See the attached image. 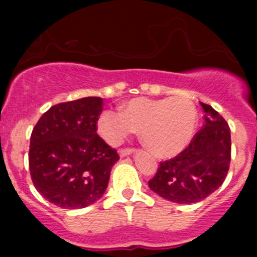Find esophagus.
Segmentation results:
<instances>
[{
    "label": "esophagus",
    "instance_id": "esophagus-1",
    "mask_svg": "<svg viewBox=\"0 0 257 257\" xmlns=\"http://www.w3.org/2000/svg\"><path fill=\"white\" fill-rule=\"evenodd\" d=\"M134 151H135L134 148H122V149H119V156L121 157L130 156L131 153H134Z\"/></svg>",
    "mask_w": 257,
    "mask_h": 257
}]
</instances>
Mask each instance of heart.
<instances>
[{"instance_id": "1", "label": "heart", "mask_w": 257, "mask_h": 257, "mask_svg": "<svg viewBox=\"0 0 257 257\" xmlns=\"http://www.w3.org/2000/svg\"><path fill=\"white\" fill-rule=\"evenodd\" d=\"M197 126V110L187 97H136L122 112L104 110L97 118V130L110 145L121 144L133 130H140L144 144L160 157L183 151Z\"/></svg>"}]
</instances>
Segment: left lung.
<instances>
[{"instance_id":"obj_1","label":"left lung","mask_w":257,"mask_h":257,"mask_svg":"<svg viewBox=\"0 0 257 257\" xmlns=\"http://www.w3.org/2000/svg\"><path fill=\"white\" fill-rule=\"evenodd\" d=\"M201 105L206 113L205 126L183 152L161 162L148 181L154 193L175 203L201 202L224 183L229 171L230 128L212 106Z\"/></svg>"}]
</instances>
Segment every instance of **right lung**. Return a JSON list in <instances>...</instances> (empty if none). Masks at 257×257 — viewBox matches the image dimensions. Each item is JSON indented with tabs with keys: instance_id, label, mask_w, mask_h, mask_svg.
Instances as JSON below:
<instances>
[{
	"instance_id": "1",
	"label": "right lung",
	"mask_w": 257,
	"mask_h": 257,
	"mask_svg": "<svg viewBox=\"0 0 257 257\" xmlns=\"http://www.w3.org/2000/svg\"><path fill=\"white\" fill-rule=\"evenodd\" d=\"M103 99L88 96L52 105L31 135L29 171L41 196L61 208H83L108 187L117 151L97 135Z\"/></svg>"
}]
</instances>
